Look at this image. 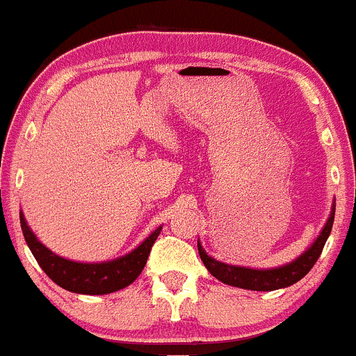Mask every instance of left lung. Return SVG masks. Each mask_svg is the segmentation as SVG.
I'll return each mask as SVG.
<instances>
[{"label": "left lung", "instance_id": "left-lung-1", "mask_svg": "<svg viewBox=\"0 0 356 356\" xmlns=\"http://www.w3.org/2000/svg\"><path fill=\"white\" fill-rule=\"evenodd\" d=\"M334 215H336V201L332 202L330 215H328L327 222H325L318 238L311 243V246H307L306 252H302L297 259H293L289 264H283V266L269 267V269H253V267L232 266V264L220 262V260L213 259L211 255L206 253L201 241H197L199 255H201V260L206 266V269L218 282L225 283V285L238 286V289L245 290H255V292H273V290L286 289V286L302 280L309 273L311 267L316 264V260L320 259L321 250H323L325 243H327L328 236H330V231H332Z\"/></svg>", "mask_w": 356, "mask_h": 356}]
</instances>
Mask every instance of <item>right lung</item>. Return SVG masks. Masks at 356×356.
Instances as JSON below:
<instances>
[{"label":"right lung","instance_id":"right-lung-1","mask_svg":"<svg viewBox=\"0 0 356 356\" xmlns=\"http://www.w3.org/2000/svg\"><path fill=\"white\" fill-rule=\"evenodd\" d=\"M20 227L29 250L47 276L60 289L83 296H106L129 286L143 270L152 246L162 231V225L157 227L136 248L117 259L106 262H76V260L64 259L47 248L31 231L22 211H20Z\"/></svg>","mask_w":356,"mask_h":356}]
</instances>
